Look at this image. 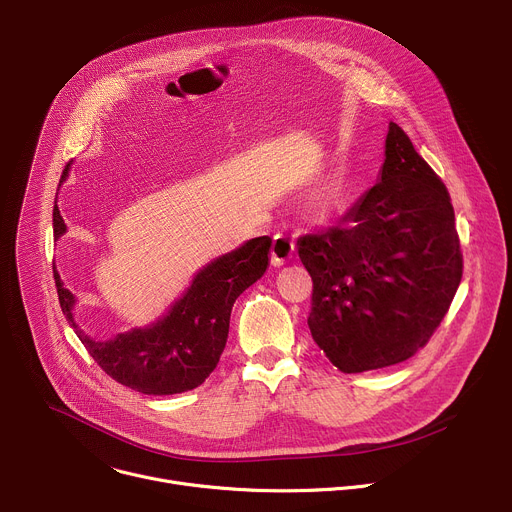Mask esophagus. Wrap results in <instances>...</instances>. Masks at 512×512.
<instances>
[{"instance_id":"esophagus-1","label":"esophagus","mask_w":512,"mask_h":512,"mask_svg":"<svg viewBox=\"0 0 512 512\" xmlns=\"http://www.w3.org/2000/svg\"><path fill=\"white\" fill-rule=\"evenodd\" d=\"M296 251V243L289 235H275L271 245V261L273 265H283L287 259H291Z\"/></svg>"}]
</instances>
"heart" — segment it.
<instances>
[{"label":"heart","instance_id":"1","mask_svg":"<svg viewBox=\"0 0 512 512\" xmlns=\"http://www.w3.org/2000/svg\"><path fill=\"white\" fill-rule=\"evenodd\" d=\"M320 202H324V204H332V202H334V192H326V194H322V196H320Z\"/></svg>","mask_w":512,"mask_h":512}]
</instances>
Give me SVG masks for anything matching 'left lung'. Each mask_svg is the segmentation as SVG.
Wrapping results in <instances>:
<instances>
[{"label":"left lung","mask_w":512,"mask_h":512,"mask_svg":"<svg viewBox=\"0 0 512 512\" xmlns=\"http://www.w3.org/2000/svg\"><path fill=\"white\" fill-rule=\"evenodd\" d=\"M298 253L314 281L312 338L342 373L413 356L462 279L450 194L393 121L379 182L340 227L300 237Z\"/></svg>","instance_id":"1"}]
</instances>
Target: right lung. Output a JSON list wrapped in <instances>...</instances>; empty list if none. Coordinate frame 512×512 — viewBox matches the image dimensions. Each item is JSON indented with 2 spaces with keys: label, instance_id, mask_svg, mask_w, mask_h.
<instances>
[{
  "label": "right lung",
  "instance_id": "right-lung-1",
  "mask_svg": "<svg viewBox=\"0 0 512 512\" xmlns=\"http://www.w3.org/2000/svg\"><path fill=\"white\" fill-rule=\"evenodd\" d=\"M64 168L60 184L68 178ZM54 239L66 233L54 204ZM271 239L257 237L198 269L184 294L156 322L119 332L109 340L91 338L75 320L77 298L54 271L58 302L68 324L117 383L143 395H176L204 383L216 369L227 338L235 300L269 267Z\"/></svg>",
  "mask_w": 512,
  "mask_h": 512
}]
</instances>
